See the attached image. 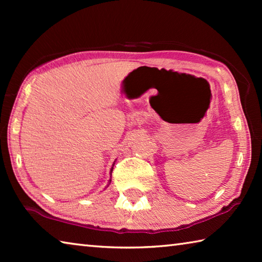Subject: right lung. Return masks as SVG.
Listing matches in <instances>:
<instances>
[{
	"label": "right lung",
	"mask_w": 262,
	"mask_h": 262,
	"mask_svg": "<svg viewBox=\"0 0 262 262\" xmlns=\"http://www.w3.org/2000/svg\"><path fill=\"white\" fill-rule=\"evenodd\" d=\"M113 166H114V164H113ZM113 166H112V168H111V173H112V171H113ZM110 183H111V180H110Z\"/></svg>",
	"instance_id": "1"
}]
</instances>
